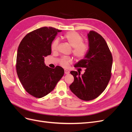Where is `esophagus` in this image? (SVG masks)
<instances>
[{
    "instance_id": "34e87169",
    "label": "esophagus",
    "mask_w": 132,
    "mask_h": 132,
    "mask_svg": "<svg viewBox=\"0 0 132 132\" xmlns=\"http://www.w3.org/2000/svg\"><path fill=\"white\" fill-rule=\"evenodd\" d=\"M69 73H70V71H69V70H67V69H65V70H64V73H65V74H69Z\"/></svg>"
}]
</instances>
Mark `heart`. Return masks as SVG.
I'll return each mask as SVG.
<instances>
[{"instance_id": "heart-1", "label": "heart", "mask_w": 132, "mask_h": 132, "mask_svg": "<svg viewBox=\"0 0 132 132\" xmlns=\"http://www.w3.org/2000/svg\"><path fill=\"white\" fill-rule=\"evenodd\" d=\"M64 38L71 47H73V54L76 58L82 59L86 56L88 52L89 47L86 43L83 42V38L77 32L71 31L65 34ZM58 43V39H55L51 45L52 51L54 52L57 50ZM71 61L70 58L64 57L61 58L60 64L63 67H67L69 63Z\"/></svg>"}]
</instances>
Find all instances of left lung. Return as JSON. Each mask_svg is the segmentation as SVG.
<instances>
[{"instance_id":"8db88e82","label":"left lung","mask_w":132,"mask_h":132,"mask_svg":"<svg viewBox=\"0 0 132 132\" xmlns=\"http://www.w3.org/2000/svg\"><path fill=\"white\" fill-rule=\"evenodd\" d=\"M89 50L84 58L74 67L85 68V73L71 71L74 80L69 86L72 93L80 99L90 101L97 98L105 90L111 77L112 55L101 36L94 31L87 34Z\"/></svg>"}]
</instances>
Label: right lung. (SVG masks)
<instances>
[{"mask_svg": "<svg viewBox=\"0 0 132 132\" xmlns=\"http://www.w3.org/2000/svg\"><path fill=\"white\" fill-rule=\"evenodd\" d=\"M52 27H43L27 34L19 46L16 72L23 88L33 96L41 98L56 86L64 73L63 68H51L45 64V57L51 54V45L58 32Z\"/></svg>", "mask_w": 132, "mask_h": 132, "instance_id": "right-lung-1", "label": "right lung"}]
</instances>
